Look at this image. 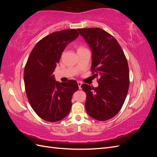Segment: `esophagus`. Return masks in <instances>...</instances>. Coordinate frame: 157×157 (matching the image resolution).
I'll return each mask as SVG.
<instances>
[{"instance_id": "esophagus-1", "label": "esophagus", "mask_w": 157, "mask_h": 157, "mask_svg": "<svg viewBox=\"0 0 157 157\" xmlns=\"http://www.w3.org/2000/svg\"><path fill=\"white\" fill-rule=\"evenodd\" d=\"M81 85H82V82L78 81V88H79L80 90L81 89Z\"/></svg>"}]
</instances>
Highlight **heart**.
<instances>
[{
    "label": "heart",
    "instance_id": "obj_1",
    "mask_svg": "<svg viewBox=\"0 0 157 157\" xmlns=\"http://www.w3.org/2000/svg\"><path fill=\"white\" fill-rule=\"evenodd\" d=\"M84 49H86V48H85L84 46H81V45H80V46H78V48H77V51L82 50H84Z\"/></svg>",
    "mask_w": 157,
    "mask_h": 157
}]
</instances>
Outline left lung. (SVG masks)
Returning a JSON list of instances; mask_svg holds the SVG:
<instances>
[{
    "instance_id": "8db88e82",
    "label": "left lung",
    "mask_w": 157,
    "mask_h": 157,
    "mask_svg": "<svg viewBox=\"0 0 157 157\" xmlns=\"http://www.w3.org/2000/svg\"><path fill=\"white\" fill-rule=\"evenodd\" d=\"M92 52L91 71L98 86L83 84L86 94L85 107L94 119L105 121L120 111L130 84L129 68L121 46L113 36L101 28L78 29Z\"/></svg>"
}]
</instances>
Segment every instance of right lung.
Here are the masks:
<instances>
[{"label":"right lung","instance_id":"1","mask_svg":"<svg viewBox=\"0 0 157 157\" xmlns=\"http://www.w3.org/2000/svg\"><path fill=\"white\" fill-rule=\"evenodd\" d=\"M78 35L74 29L52 33L37 42L28 58L23 75L27 97L36 115L46 121L67 116L71 98L78 90L76 80L60 83L52 74L66 46Z\"/></svg>","mask_w":157,"mask_h":157}]
</instances>
